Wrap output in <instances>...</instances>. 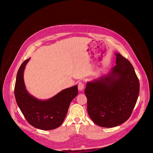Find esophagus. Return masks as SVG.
Masks as SVG:
<instances>
[{"label": "esophagus", "mask_w": 153, "mask_h": 153, "mask_svg": "<svg viewBox=\"0 0 153 153\" xmlns=\"http://www.w3.org/2000/svg\"><path fill=\"white\" fill-rule=\"evenodd\" d=\"M78 89L80 91H82L84 89V84L82 82H80L78 84Z\"/></svg>", "instance_id": "esophagus-1"}]
</instances>
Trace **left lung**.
<instances>
[{"label":"left lung","instance_id":"1","mask_svg":"<svg viewBox=\"0 0 153 153\" xmlns=\"http://www.w3.org/2000/svg\"><path fill=\"white\" fill-rule=\"evenodd\" d=\"M106 73L86 82L87 111L97 125L113 128L126 122L136 105L140 84L134 69L120 54Z\"/></svg>","mask_w":153,"mask_h":153}]
</instances>
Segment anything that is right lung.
Listing matches in <instances>:
<instances>
[{"mask_svg": "<svg viewBox=\"0 0 153 153\" xmlns=\"http://www.w3.org/2000/svg\"><path fill=\"white\" fill-rule=\"evenodd\" d=\"M30 60L22 63L17 74L14 88L17 104L33 126L42 130L56 129L63 123L71 102L78 94L77 85L64 89L50 99H37L28 93L24 82V70Z\"/></svg>", "mask_w": 153, "mask_h": 153, "instance_id": "add662e5", "label": "right lung"}]
</instances>
